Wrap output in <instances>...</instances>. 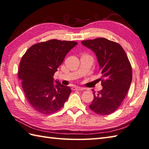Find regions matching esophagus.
<instances>
[{
  "mask_svg": "<svg viewBox=\"0 0 149 149\" xmlns=\"http://www.w3.org/2000/svg\"><path fill=\"white\" fill-rule=\"evenodd\" d=\"M72 89L73 90H83L84 88L82 87H79V86H73Z\"/></svg>",
  "mask_w": 149,
  "mask_h": 149,
  "instance_id": "obj_1",
  "label": "esophagus"
}]
</instances>
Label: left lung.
<instances>
[{"label": "left lung", "mask_w": 149, "mask_h": 149, "mask_svg": "<svg viewBox=\"0 0 149 149\" xmlns=\"http://www.w3.org/2000/svg\"><path fill=\"white\" fill-rule=\"evenodd\" d=\"M95 54L100 66L103 89L96 94L90 109L102 116L117 110L126 96L132 79V67L122 46L105 38L81 42Z\"/></svg>", "instance_id": "obj_1"}]
</instances>
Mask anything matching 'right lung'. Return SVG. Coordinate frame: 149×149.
<instances>
[{"label": "right lung", "instance_id": "obj_1", "mask_svg": "<svg viewBox=\"0 0 149 149\" xmlns=\"http://www.w3.org/2000/svg\"><path fill=\"white\" fill-rule=\"evenodd\" d=\"M77 45L74 41L52 39L31 46L22 56L19 78L26 98L37 111L54 113L68 100L70 88L54 81V75L66 54Z\"/></svg>", "mask_w": 149, "mask_h": 149}]
</instances>
